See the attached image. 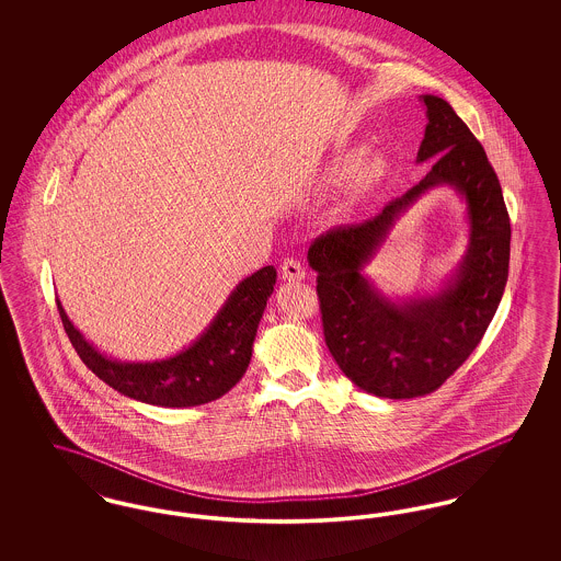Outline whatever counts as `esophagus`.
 <instances>
[{
	"label": "esophagus",
	"instance_id": "obj_1",
	"mask_svg": "<svg viewBox=\"0 0 561 561\" xmlns=\"http://www.w3.org/2000/svg\"><path fill=\"white\" fill-rule=\"evenodd\" d=\"M305 275H307V271H305V267H302L296 259H286V261L282 263V277H284V279H288V282H300V279H305Z\"/></svg>",
	"mask_w": 561,
	"mask_h": 561
}]
</instances>
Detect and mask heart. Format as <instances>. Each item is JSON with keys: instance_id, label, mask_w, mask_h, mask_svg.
<instances>
[{"instance_id": "b5f03b06", "label": "heart", "mask_w": 561, "mask_h": 561, "mask_svg": "<svg viewBox=\"0 0 561 561\" xmlns=\"http://www.w3.org/2000/svg\"><path fill=\"white\" fill-rule=\"evenodd\" d=\"M385 174V161L374 156H366L362 147H353L332 161L328 176L334 183L353 179L359 187H370L378 183Z\"/></svg>"}]
</instances>
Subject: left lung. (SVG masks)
<instances>
[{
  "instance_id": "8db88e82",
  "label": "left lung",
  "mask_w": 561,
  "mask_h": 561,
  "mask_svg": "<svg viewBox=\"0 0 561 561\" xmlns=\"http://www.w3.org/2000/svg\"><path fill=\"white\" fill-rule=\"evenodd\" d=\"M421 101L428 122L416 161L433 160L427 176L374 218L321 233L307 256L318 271L332 357L351 382L389 400L428 396L462 366L494 318L508 277L511 225L499 176L450 103L433 94ZM442 184L468 202V254L439 294L393 304L373 288L363 267L400 214Z\"/></svg>"
}]
</instances>
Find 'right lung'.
<instances>
[{
    "label": "right lung",
    "mask_w": 561,
    "mask_h": 561,
    "mask_svg": "<svg viewBox=\"0 0 561 561\" xmlns=\"http://www.w3.org/2000/svg\"><path fill=\"white\" fill-rule=\"evenodd\" d=\"M277 271L259 268L229 294L206 332L174 357L161 362H117L92 347L67 318L58 313L81 362L126 398L163 408H191L222 398L245 374L259 321L273 293Z\"/></svg>",
    "instance_id": "right-lung-1"
}]
</instances>
